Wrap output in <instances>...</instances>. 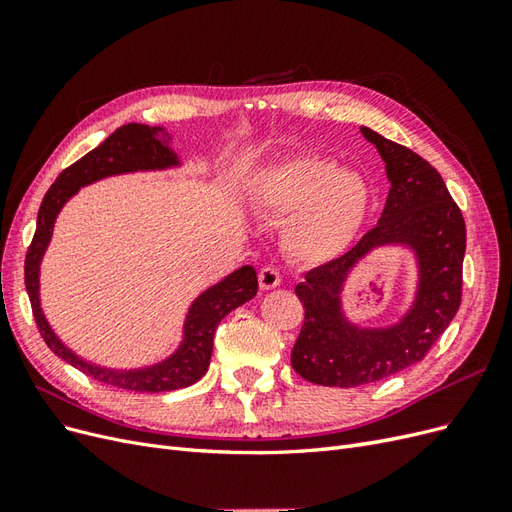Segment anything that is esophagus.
I'll list each match as a JSON object with an SVG mask.
<instances>
[{"label":"esophagus","instance_id":"obj_1","mask_svg":"<svg viewBox=\"0 0 512 512\" xmlns=\"http://www.w3.org/2000/svg\"><path fill=\"white\" fill-rule=\"evenodd\" d=\"M258 284L262 290H273L282 284V275L275 267H265L258 271Z\"/></svg>","mask_w":512,"mask_h":512}]
</instances>
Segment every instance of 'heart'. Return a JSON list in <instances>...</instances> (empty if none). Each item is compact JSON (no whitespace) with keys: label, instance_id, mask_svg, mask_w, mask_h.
<instances>
[{"label":"heart","instance_id":"heart-1","mask_svg":"<svg viewBox=\"0 0 512 512\" xmlns=\"http://www.w3.org/2000/svg\"><path fill=\"white\" fill-rule=\"evenodd\" d=\"M256 211L286 218L282 245L301 265L344 256L374 205L369 181L322 156H297L256 170L247 185Z\"/></svg>","mask_w":512,"mask_h":512}]
</instances>
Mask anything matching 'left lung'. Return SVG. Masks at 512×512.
Wrapping results in <instances>:
<instances>
[{
  "mask_svg": "<svg viewBox=\"0 0 512 512\" xmlns=\"http://www.w3.org/2000/svg\"><path fill=\"white\" fill-rule=\"evenodd\" d=\"M359 130L378 149L391 190L376 228L297 286L305 322L290 356L301 378L339 389L384 380L425 359L459 309L466 254V224L438 170L408 147ZM384 246L413 254L417 282L404 315L369 328L345 314L343 290L355 267Z\"/></svg>",
  "mask_w": 512,
  "mask_h": 512,
  "instance_id": "8db88e82",
  "label": "left lung"
}]
</instances>
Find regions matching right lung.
<instances>
[{"label":"right lung","mask_w":512,"mask_h":512,"mask_svg":"<svg viewBox=\"0 0 512 512\" xmlns=\"http://www.w3.org/2000/svg\"><path fill=\"white\" fill-rule=\"evenodd\" d=\"M173 136L162 126H143V123H128L115 130L106 141L89 151L79 162L68 166L46 192L36 222V235L27 250L25 258V286L29 301H32L34 318L49 346L61 361L70 363L89 378L106 382L117 389L138 391V393H164L185 389L205 376L209 369L213 337L218 324L241 307L258 292V277L254 267L245 265L228 273L220 282L205 288L190 303L188 314L181 324L179 346L164 359L143 365V367H108L74 352L64 339H61L46 318L40 299V269L42 258L49 250L55 222L68 200L81 192L85 185L96 181L130 175V173H162V170L181 168L183 162L177 151L170 147Z\"/></svg>","instance_id":"1"}]
</instances>
